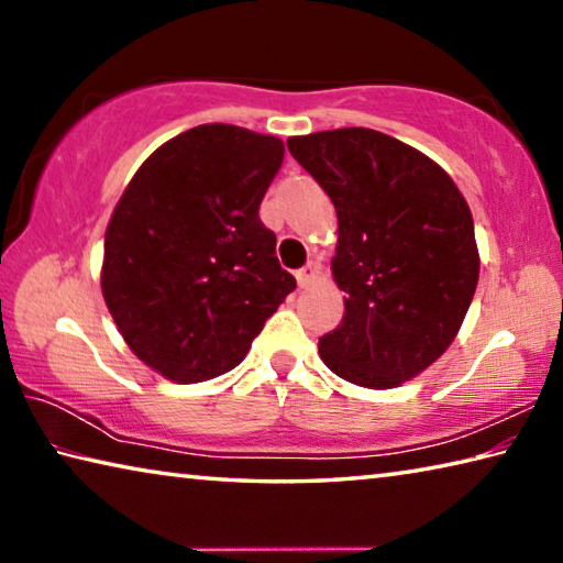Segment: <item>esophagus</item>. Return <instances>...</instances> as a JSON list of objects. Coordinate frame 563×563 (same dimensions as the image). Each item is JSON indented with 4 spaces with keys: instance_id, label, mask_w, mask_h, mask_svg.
I'll return each instance as SVG.
<instances>
[{
    "instance_id": "esophagus-1",
    "label": "esophagus",
    "mask_w": 563,
    "mask_h": 563,
    "mask_svg": "<svg viewBox=\"0 0 563 563\" xmlns=\"http://www.w3.org/2000/svg\"><path fill=\"white\" fill-rule=\"evenodd\" d=\"M318 278H320V265L316 261H310L302 271H298V285H300V288H310V285L316 283Z\"/></svg>"
}]
</instances>
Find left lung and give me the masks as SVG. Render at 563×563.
Wrapping results in <instances>:
<instances>
[{
    "mask_svg": "<svg viewBox=\"0 0 563 563\" xmlns=\"http://www.w3.org/2000/svg\"><path fill=\"white\" fill-rule=\"evenodd\" d=\"M338 213L332 278L340 328L320 338L338 377L393 389L422 375L460 332L479 280L474 221L450 174L373 129L288 139Z\"/></svg>",
    "mask_w": 563,
    "mask_h": 563,
    "instance_id": "8db88e82",
    "label": "left lung"
}]
</instances>
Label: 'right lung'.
Returning <instances> with one entry per match:
<instances>
[{
	"label": "right lung",
	"mask_w": 563,
	"mask_h": 563,
	"mask_svg": "<svg viewBox=\"0 0 563 563\" xmlns=\"http://www.w3.org/2000/svg\"><path fill=\"white\" fill-rule=\"evenodd\" d=\"M283 154L278 136L203 123L158 146L113 208L103 302L133 355L170 383L241 365L295 290L258 218Z\"/></svg>",
	"instance_id": "1"
}]
</instances>
